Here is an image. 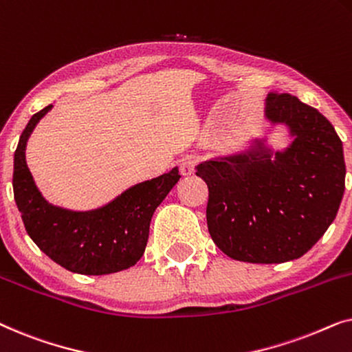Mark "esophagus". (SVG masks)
<instances>
[{
  "label": "esophagus",
  "instance_id": "34e87169",
  "mask_svg": "<svg viewBox=\"0 0 352 352\" xmlns=\"http://www.w3.org/2000/svg\"><path fill=\"white\" fill-rule=\"evenodd\" d=\"M197 158L195 157H186V158H182L181 160V165H179V168H181V175L182 176H190V175H194V171H195V166H197Z\"/></svg>",
  "mask_w": 352,
  "mask_h": 352
}]
</instances>
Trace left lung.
Returning a JSON list of instances; mask_svg holds the SVG:
<instances>
[{
    "label": "left lung",
    "mask_w": 352,
    "mask_h": 352,
    "mask_svg": "<svg viewBox=\"0 0 352 352\" xmlns=\"http://www.w3.org/2000/svg\"><path fill=\"white\" fill-rule=\"evenodd\" d=\"M271 126L248 147L195 166L208 186L206 223L229 258L272 264L301 258L338 213L344 194L343 142L319 110L292 94H269ZM285 126L292 142L277 151L267 142Z\"/></svg>",
    "instance_id": "obj_1"
}]
</instances>
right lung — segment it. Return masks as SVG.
I'll return each instance as SVG.
<instances>
[{
	"label": "right lung",
	"mask_w": 352,
	"mask_h": 352,
	"mask_svg": "<svg viewBox=\"0 0 352 352\" xmlns=\"http://www.w3.org/2000/svg\"><path fill=\"white\" fill-rule=\"evenodd\" d=\"M54 105L33 115L14 153V199L27 234L43 253L67 271L104 276L131 267L142 258L157 206L179 181L177 166L138 182L98 208L78 211L47 201L27 166L25 148L33 129Z\"/></svg>",
	"instance_id": "obj_1"
}]
</instances>
